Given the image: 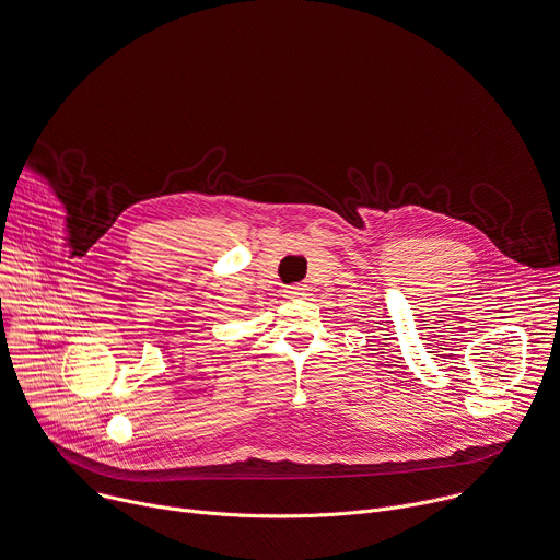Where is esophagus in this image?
Instances as JSON below:
<instances>
[{"instance_id":"34e87169","label":"esophagus","mask_w":560,"mask_h":560,"mask_svg":"<svg viewBox=\"0 0 560 560\" xmlns=\"http://www.w3.org/2000/svg\"><path fill=\"white\" fill-rule=\"evenodd\" d=\"M284 293H287V298H304L306 295V287L304 284H293Z\"/></svg>"}]
</instances>
